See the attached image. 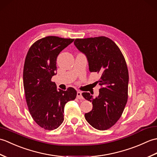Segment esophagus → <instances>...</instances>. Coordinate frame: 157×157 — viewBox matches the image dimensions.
<instances>
[{"label": "esophagus", "instance_id": "esophagus-1", "mask_svg": "<svg viewBox=\"0 0 157 157\" xmlns=\"http://www.w3.org/2000/svg\"><path fill=\"white\" fill-rule=\"evenodd\" d=\"M77 98H78V99H83V96H82L81 92H77Z\"/></svg>", "mask_w": 157, "mask_h": 157}]
</instances>
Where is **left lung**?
<instances>
[{
  "label": "left lung",
  "instance_id": "left-lung-1",
  "mask_svg": "<svg viewBox=\"0 0 157 157\" xmlns=\"http://www.w3.org/2000/svg\"><path fill=\"white\" fill-rule=\"evenodd\" d=\"M74 44L87 57L90 71L101 75L96 82L101 86L98 96L82 93L93 106L85 114L86 120L96 129H108L121 117L128 101L129 73L125 58L117 45L105 36L77 38Z\"/></svg>",
  "mask_w": 157,
  "mask_h": 157
}]
</instances>
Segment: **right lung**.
Segmentation results:
<instances>
[{
  "instance_id": "obj_1",
  "label": "right lung",
  "mask_w": 157,
  "mask_h": 157,
  "mask_svg": "<svg viewBox=\"0 0 157 157\" xmlns=\"http://www.w3.org/2000/svg\"><path fill=\"white\" fill-rule=\"evenodd\" d=\"M73 40L46 36L35 42L26 55L23 73L26 102L33 119L45 129L53 130L61 125L65 104L76 98L74 88L58 90L51 81L56 74V58Z\"/></svg>"
}]
</instances>
